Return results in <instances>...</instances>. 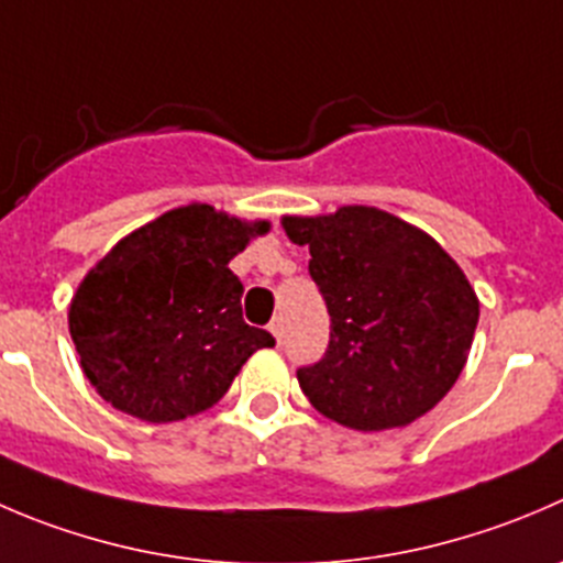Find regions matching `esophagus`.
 Instances as JSON below:
<instances>
[{
    "instance_id": "1",
    "label": "esophagus",
    "mask_w": 563,
    "mask_h": 563,
    "mask_svg": "<svg viewBox=\"0 0 563 563\" xmlns=\"http://www.w3.org/2000/svg\"><path fill=\"white\" fill-rule=\"evenodd\" d=\"M269 332L277 338V343H283V335H286V321H283V316H275V319H272Z\"/></svg>"
}]
</instances>
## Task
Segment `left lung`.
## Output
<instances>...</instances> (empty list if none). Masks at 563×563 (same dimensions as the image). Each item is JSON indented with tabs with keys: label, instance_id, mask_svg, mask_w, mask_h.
Segmentation results:
<instances>
[{
	"label": "left lung",
	"instance_id": "1",
	"mask_svg": "<svg viewBox=\"0 0 563 563\" xmlns=\"http://www.w3.org/2000/svg\"><path fill=\"white\" fill-rule=\"evenodd\" d=\"M310 247L308 272L330 313L319 363L297 368L316 409L360 432L407 427L454 387L478 324V299L429 233L387 211L343 206L286 217Z\"/></svg>",
	"mask_w": 563,
	"mask_h": 563
}]
</instances>
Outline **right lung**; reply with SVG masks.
Here are the masks:
<instances>
[{"instance_id": "add662e5", "label": "right lung", "mask_w": 563, "mask_h": 563, "mask_svg": "<svg viewBox=\"0 0 563 563\" xmlns=\"http://www.w3.org/2000/svg\"><path fill=\"white\" fill-rule=\"evenodd\" d=\"M211 206H184L114 244L70 302V338L103 401L148 423L209 409L247 357L275 346L242 319L228 264L266 233Z\"/></svg>"}]
</instances>
